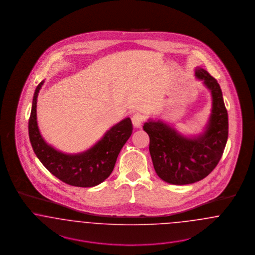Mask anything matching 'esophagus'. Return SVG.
<instances>
[{
	"instance_id": "34e87169",
	"label": "esophagus",
	"mask_w": 255,
	"mask_h": 255,
	"mask_svg": "<svg viewBox=\"0 0 255 255\" xmlns=\"http://www.w3.org/2000/svg\"><path fill=\"white\" fill-rule=\"evenodd\" d=\"M142 122H143V119L140 114H134L132 117V122L135 128H140L142 125Z\"/></svg>"
}]
</instances>
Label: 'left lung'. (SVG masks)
I'll use <instances>...</instances> for the list:
<instances>
[{
    "instance_id": "left-lung-1",
    "label": "left lung",
    "mask_w": 255,
    "mask_h": 255,
    "mask_svg": "<svg viewBox=\"0 0 255 255\" xmlns=\"http://www.w3.org/2000/svg\"><path fill=\"white\" fill-rule=\"evenodd\" d=\"M195 76L203 80L212 97L211 114L203 133L188 137L161 121L149 120L143 125L157 175L177 185L194 183L208 176L222 158L229 135L228 111L217 80L202 68L195 69Z\"/></svg>"
}]
</instances>
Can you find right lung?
I'll return each mask as SVG.
<instances>
[{
  "label": "right lung",
  "instance_id": "add662e5",
  "mask_svg": "<svg viewBox=\"0 0 255 255\" xmlns=\"http://www.w3.org/2000/svg\"><path fill=\"white\" fill-rule=\"evenodd\" d=\"M44 80L37 86L30 118L28 134L33 151L49 172L60 181L73 186L92 187L104 182L113 172L118 156L133 132L130 118L114 125L100 140L85 152L65 154L48 144L37 124V97Z\"/></svg>",
  "mask_w": 255,
  "mask_h": 255
}]
</instances>
